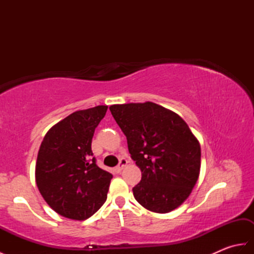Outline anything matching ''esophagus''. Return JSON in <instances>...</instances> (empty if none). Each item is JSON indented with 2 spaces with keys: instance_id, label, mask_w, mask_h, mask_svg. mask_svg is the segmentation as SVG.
<instances>
[{
  "instance_id": "1",
  "label": "esophagus",
  "mask_w": 254,
  "mask_h": 254,
  "mask_svg": "<svg viewBox=\"0 0 254 254\" xmlns=\"http://www.w3.org/2000/svg\"><path fill=\"white\" fill-rule=\"evenodd\" d=\"M127 165V159L122 158V159L120 160V164H119V166H118V167H116V168H115V171L117 172V174H120V172L122 171V169H123L124 167H126Z\"/></svg>"
}]
</instances>
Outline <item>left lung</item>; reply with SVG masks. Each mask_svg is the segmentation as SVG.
<instances>
[{
    "label": "left lung",
    "instance_id": "obj_1",
    "mask_svg": "<svg viewBox=\"0 0 254 254\" xmlns=\"http://www.w3.org/2000/svg\"><path fill=\"white\" fill-rule=\"evenodd\" d=\"M109 109L142 171L133 188L136 201L154 213H169L190 195L201 169V146L183 119L152 101Z\"/></svg>",
    "mask_w": 254,
    "mask_h": 254
}]
</instances>
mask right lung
Wrapping results in <instances>:
<instances>
[{"label":"right lung","instance_id":"1","mask_svg":"<svg viewBox=\"0 0 254 254\" xmlns=\"http://www.w3.org/2000/svg\"><path fill=\"white\" fill-rule=\"evenodd\" d=\"M107 109L75 111L56 123L41 142L35 170L38 190L63 217L85 220L106 202L112 175L91 159V139Z\"/></svg>","mask_w":254,"mask_h":254}]
</instances>
